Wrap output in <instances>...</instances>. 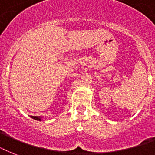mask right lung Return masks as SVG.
I'll use <instances>...</instances> for the list:
<instances>
[{
    "instance_id": "obj_1",
    "label": "right lung",
    "mask_w": 155,
    "mask_h": 155,
    "mask_svg": "<svg viewBox=\"0 0 155 155\" xmlns=\"http://www.w3.org/2000/svg\"><path fill=\"white\" fill-rule=\"evenodd\" d=\"M30 117L33 118V119H35V120H40V121L42 120V117H35V116H31Z\"/></svg>"
}]
</instances>
